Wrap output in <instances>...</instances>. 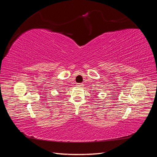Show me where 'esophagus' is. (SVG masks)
Returning <instances> with one entry per match:
<instances>
[{
	"label": "esophagus",
	"instance_id": "obj_1",
	"mask_svg": "<svg viewBox=\"0 0 157 157\" xmlns=\"http://www.w3.org/2000/svg\"><path fill=\"white\" fill-rule=\"evenodd\" d=\"M82 86H83V84H81V83L77 84V87H82Z\"/></svg>",
	"mask_w": 157,
	"mask_h": 157
}]
</instances>
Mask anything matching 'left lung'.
<instances>
[{
    "instance_id": "left-lung-1",
    "label": "left lung",
    "mask_w": 157,
    "mask_h": 157,
    "mask_svg": "<svg viewBox=\"0 0 157 157\" xmlns=\"http://www.w3.org/2000/svg\"><path fill=\"white\" fill-rule=\"evenodd\" d=\"M96 94H97V93H96Z\"/></svg>"
}]
</instances>
